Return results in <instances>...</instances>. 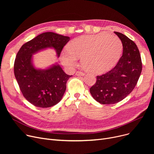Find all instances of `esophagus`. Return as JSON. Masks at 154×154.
I'll use <instances>...</instances> for the list:
<instances>
[{"mask_svg":"<svg viewBox=\"0 0 154 154\" xmlns=\"http://www.w3.org/2000/svg\"><path fill=\"white\" fill-rule=\"evenodd\" d=\"M75 75H78V76H82V75H84V73L82 72H80V71H77L75 73Z\"/></svg>","mask_w":154,"mask_h":154,"instance_id":"34e87169","label":"esophagus"}]
</instances>
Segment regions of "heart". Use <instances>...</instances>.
I'll return each instance as SVG.
<instances>
[{
    "label": "heart",
    "mask_w": 154,
    "mask_h": 154,
    "mask_svg": "<svg viewBox=\"0 0 154 154\" xmlns=\"http://www.w3.org/2000/svg\"><path fill=\"white\" fill-rule=\"evenodd\" d=\"M122 43L114 34L100 33L82 35L73 39L68 44L67 51L61 55V62L72 69L82 57L84 67L93 74L106 72L118 62L122 51Z\"/></svg>",
    "instance_id": "b5f03b06"
}]
</instances>
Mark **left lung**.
I'll return each mask as SVG.
<instances>
[{
    "label": "left lung",
    "mask_w": 154,
    "mask_h": 154,
    "mask_svg": "<svg viewBox=\"0 0 154 154\" xmlns=\"http://www.w3.org/2000/svg\"><path fill=\"white\" fill-rule=\"evenodd\" d=\"M114 33L122 41V55L112 70L97 76L95 84L90 88L93 98L102 104H114L125 99L134 90L142 69L136 44L124 34Z\"/></svg>",
    "instance_id": "left-lung-1"
}]
</instances>
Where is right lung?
<instances>
[{
    "label": "right lung",
    "instance_id": "1",
    "mask_svg": "<svg viewBox=\"0 0 154 154\" xmlns=\"http://www.w3.org/2000/svg\"><path fill=\"white\" fill-rule=\"evenodd\" d=\"M70 37L54 32H45L24 44L14 62V75L20 91L30 103L47 108L59 103L66 90L69 75L59 65L45 70L36 69L32 65V55L48 47H53L59 57Z\"/></svg>",
    "mask_w": 154,
    "mask_h": 154
}]
</instances>
